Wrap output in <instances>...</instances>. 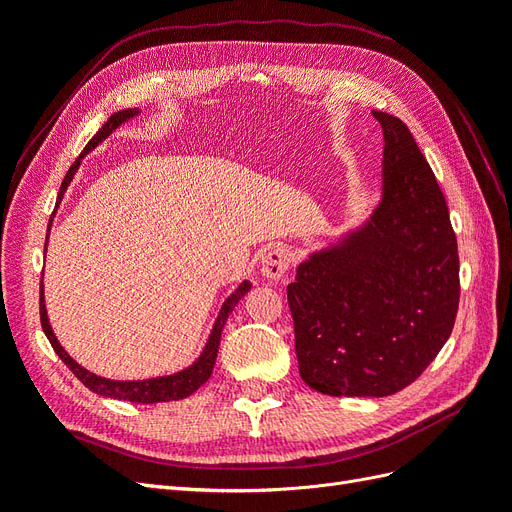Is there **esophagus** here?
I'll list each match as a JSON object with an SVG mask.
<instances>
[{
	"label": "esophagus",
	"instance_id": "1",
	"mask_svg": "<svg viewBox=\"0 0 512 512\" xmlns=\"http://www.w3.org/2000/svg\"><path fill=\"white\" fill-rule=\"evenodd\" d=\"M288 252L284 250V247L275 245V247H269V250L265 252V256H262L260 260V273L267 277V280H280V277L286 273L288 269Z\"/></svg>",
	"mask_w": 512,
	"mask_h": 512
}]
</instances>
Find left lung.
Segmentation results:
<instances>
[{
  "mask_svg": "<svg viewBox=\"0 0 512 512\" xmlns=\"http://www.w3.org/2000/svg\"><path fill=\"white\" fill-rule=\"evenodd\" d=\"M384 132L382 198L369 218L303 260L286 288L299 374L333 397L406 389L451 337L459 254L431 166L401 119Z\"/></svg>",
  "mask_w": 512,
  "mask_h": 512,
  "instance_id": "8db88e82",
  "label": "left lung"
}]
</instances>
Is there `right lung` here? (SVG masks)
I'll return each instance as SVG.
<instances>
[{"mask_svg": "<svg viewBox=\"0 0 512 512\" xmlns=\"http://www.w3.org/2000/svg\"><path fill=\"white\" fill-rule=\"evenodd\" d=\"M138 108H126V111H117L113 113L111 117L106 119L104 126L94 134V138L85 145L83 153L79 158H76V162L70 166V170L66 173L64 181H61V188H59V194H57V205L61 203V198H64L66 190L70 181L74 179L76 170H79L81 166V160L87 156V153L91 149H96L106 136H111L121 123H126L128 119L136 117ZM55 215V213H53ZM53 215L49 220V230H46V243H49V232H51V224H53ZM252 284L250 282H241L239 288L230 294V297L224 301L222 309L218 318H215L213 322V329L209 333V339L207 344L203 348V352H200L198 359L190 365L185 367L181 371H177V374H170V376H158V378H147V380H111V378H102V376H96L91 374L89 369L81 367L79 363H76L72 356L64 350V346H61L57 342V337L51 329L49 324V316H46V305H44V288L40 286V320H42V329H44V335L49 337V342L53 346V350L57 352V356L61 361H64L70 369L72 374L79 378L89 391H94L102 397H111V399H123V401H134V404H160V401H177V399H183V397H190L194 391H198L200 386H203L209 378H211V371H213V365H215V359H218V348H220V337H222V329L224 324L228 320V316L232 314V309L237 307V303L245 297L247 292H250Z\"/></svg>", "mask_w": 512, "mask_h": 512, "instance_id": "1", "label": "right lung"}]
</instances>
